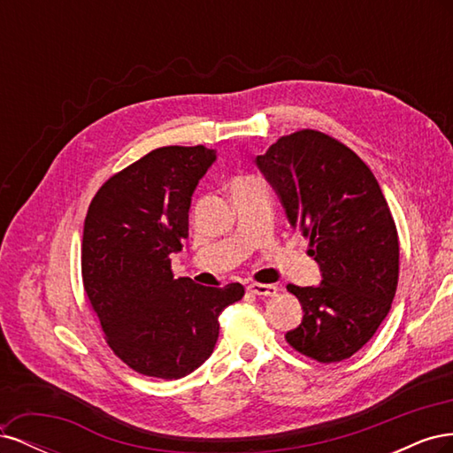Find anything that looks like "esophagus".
Listing matches in <instances>:
<instances>
[{
  "mask_svg": "<svg viewBox=\"0 0 453 453\" xmlns=\"http://www.w3.org/2000/svg\"><path fill=\"white\" fill-rule=\"evenodd\" d=\"M248 289L253 295H258V296H273V295L278 293V287L276 285H268V283H251Z\"/></svg>",
  "mask_w": 453,
  "mask_h": 453,
  "instance_id": "1",
  "label": "esophagus"
}]
</instances>
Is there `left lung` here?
Listing matches in <instances>:
<instances>
[{
    "instance_id": "obj_1",
    "label": "left lung",
    "mask_w": 453,
    "mask_h": 453,
    "mask_svg": "<svg viewBox=\"0 0 453 453\" xmlns=\"http://www.w3.org/2000/svg\"><path fill=\"white\" fill-rule=\"evenodd\" d=\"M257 164L323 276L318 287L287 285L304 310L287 344L325 365L349 359L386 319L399 283V234L376 177L349 147L310 128L281 135Z\"/></svg>"
}]
</instances>
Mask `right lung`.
I'll return each mask as SVG.
<instances>
[{
	"label": "right lung",
	"instance_id": "add662e5",
	"mask_svg": "<svg viewBox=\"0 0 453 453\" xmlns=\"http://www.w3.org/2000/svg\"><path fill=\"white\" fill-rule=\"evenodd\" d=\"M215 160L203 145L158 147L111 175L85 219L81 272L107 346L135 372L177 380L210 357L219 315L243 285L173 280L190 196Z\"/></svg>",
	"mask_w": 453,
	"mask_h": 453
}]
</instances>
